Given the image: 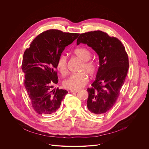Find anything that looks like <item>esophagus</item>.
<instances>
[{
    "label": "esophagus",
    "mask_w": 149,
    "mask_h": 149,
    "mask_svg": "<svg viewBox=\"0 0 149 149\" xmlns=\"http://www.w3.org/2000/svg\"><path fill=\"white\" fill-rule=\"evenodd\" d=\"M78 91H79L78 90H74V89L70 90V92H72V93H77V92H78Z\"/></svg>",
    "instance_id": "1"
}]
</instances>
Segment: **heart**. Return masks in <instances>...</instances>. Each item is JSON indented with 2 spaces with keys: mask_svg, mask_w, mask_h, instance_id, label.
I'll use <instances>...</instances> for the list:
<instances>
[{
  "mask_svg": "<svg viewBox=\"0 0 149 149\" xmlns=\"http://www.w3.org/2000/svg\"><path fill=\"white\" fill-rule=\"evenodd\" d=\"M74 55L79 60L82 61V64L80 68V71L82 72L78 74L71 75L66 80L64 81V86L70 89L77 90L83 88L88 81L86 74L93 75L97 70V63L89 60L91 57V53L89 49L85 47H79L74 49L73 52ZM57 68L58 71L63 75L67 73V59L64 55H61L57 63Z\"/></svg>",
  "mask_w": 149,
  "mask_h": 149,
  "instance_id": "obj_1",
  "label": "heart"
}]
</instances>
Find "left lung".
<instances>
[{
  "label": "left lung",
  "mask_w": 149,
  "mask_h": 149,
  "mask_svg": "<svg viewBox=\"0 0 149 149\" xmlns=\"http://www.w3.org/2000/svg\"><path fill=\"white\" fill-rule=\"evenodd\" d=\"M86 44L97 53L100 58L95 81L87 89V107L94 114L102 115L115 104L124 84L129 59L121 41L100 30L80 34L77 44Z\"/></svg>",
  "instance_id": "8db88e82"
}]
</instances>
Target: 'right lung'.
Segmentation results:
<instances>
[{"instance_id": "obj_1", "label": "right lung", "mask_w": 149, "mask_h": 149, "mask_svg": "<svg viewBox=\"0 0 149 149\" xmlns=\"http://www.w3.org/2000/svg\"><path fill=\"white\" fill-rule=\"evenodd\" d=\"M79 35L48 30L38 35L24 52L22 65L24 86L32 107L38 114L56 112L68 93L58 88L52 89L58 82L57 63L65 47Z\"/></svg>"}]
</instances>
